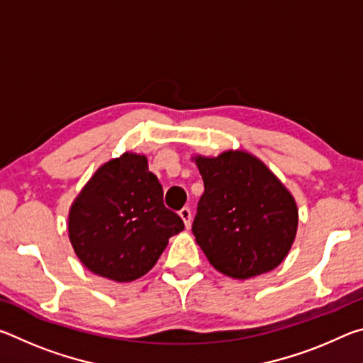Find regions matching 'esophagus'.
<instances>
[{"instance_id":"34e87169","label":"esophagus","mask_w":363,"mask_h":363,"mask_svg":"<svg viewBox=\"0 0 363 363\" xmlns=\"http://www.w3.org/2000/svg\"><path fill=\"white\" fill-rule=\"evenodd\" d=\"M179 216L182 218V220H184V224H186V227L189 229L190 227V224H192V211H190V208H187V206H184L182 210L179 211Z\"/></svg>"}]
</instances>
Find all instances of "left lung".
Returning a JSON list of instances; mask_svg holds the SVG:
<instances>
[{"label":"left lung","mask_w":363,"mask_h":363,"mask_svg":"<svg viewBox=\"0 0 363 363\" xmlns=\"http://www.w3.org/2000/svg\"><path fill=\"white\" fill-rule=\"evenodd\" d=\"M203 177L192 232L214 269L232 279L269 272L285 259L298 227L291 194L256 157L195 158Z\"/></svg>","instance_id":"obj_1"}]
</instances>
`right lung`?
<instances>
[{"label": "right lung", "instance_id": "1", "mask_svg": "<svg viewBox=\"0 0 363 363\" xmlns=\"http://www.w3.org/2000/svg\"><path fill=\"white\" fill-rule=\"evenodd\" d=\"M182 219L163 203V187L147 158L125 153L96 171L72 205L69 235L86 267L131 281L155 266Z\"/></svg>", "mask_w": 363, "mask_h": 363}]
</instances>
